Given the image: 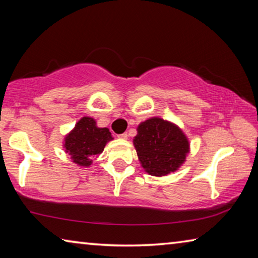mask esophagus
<instances>
[{
  "label": "esophagus",
  "instance_id": "esophagus-1",
  "mask_svg": "<svg viewBox=\"0 0 258 258\" xmlns=\"http://www.w3.org/2000/svg\"><path fill=\"white\" fill-rule=\"evenodd\" d=\"M118 138H119V139H121V140H127L128 135H127V133H123V134H119V135H118Z\"/></svg>",
  "mask_w": 258,
  "mask_h": 258
}]
</instances>
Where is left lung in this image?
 <instances>
[{
  "mask_svg": "<svg viewBox=\"0 0 258 258\" xmlns=\"http://www.w3.org/2000/svg\"><path fill=\"white\" fill-rule=\"evenodd\" d=\"M133 139L143 169L152 176L176 172L190 152V143L176 124L160 117H151L138 126Z\"/></svg>",
  "mask_w": 258,
  "mask_h": 258,
  "instance_id": "1",
  "label": "left lung"
}]
</instances>
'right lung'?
Returning a JSON list of instances; mask_svg holds the SVG:
<instances>
[{
	"instance_id": "right-lung-1",
	"label": "right lung",
	"mask_w": 258,
	"mask_h": 258,
	"mask_svg": "<svg viewBox=\"0 0 258 258\" xmlns=\"http://www.w3.org/2000/svg\"><path fill=\"white\" fill-rule=\"evenodd\" d=\"M113 138L107 127H98L97 120L84 116L77 121L63 139V149L71 156L74 164L81 167H90L94 157L103 151Z\"/></svg>"
}]
</instances>
